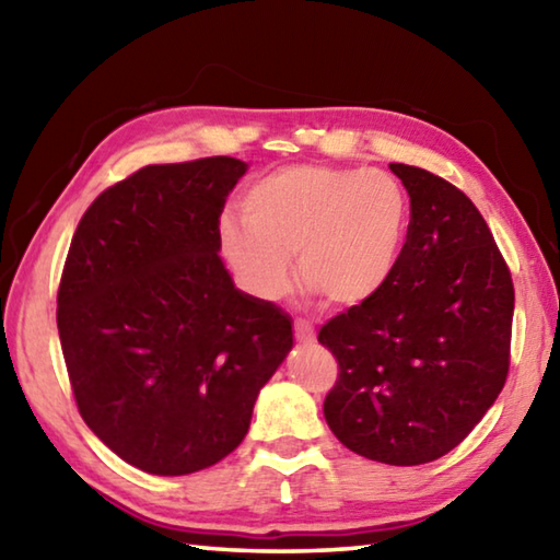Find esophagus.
<instances>
[{
  "label": "esophagus",
  "mask_w": 560,
  "mask_h": 560,
  "mask_svg": "<svg viewBox=\"0 0 560 560\" xmlns=\"http://www.w3.org/2000/svg\"><path fill=\"white\" fill-rule=\"evenodd\" d=\"M293 336H296V340H299V343H303V346L314 343V340H316L314 328H311V324H308L306 318L293 320Z\"/></svg>",
  "instance_id": "1"
}]
</instances>
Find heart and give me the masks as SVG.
<instances>
[{
    "label": "heart",
    "mask_w": 560,
    "mask_h": 560,
    "mask_svg": "<svg viewBox=\"0 0 560 560\" xmlns=\"http://www.w3.org/2000/svg\"><path fill=\"white\" fill-rule=\"evenodd\" d=\"M242 214L220 222V246L236 279L264 301L299 279L334 306H360L385 289L407 230L402 185L385 170L289 165L254 183Z\"/></svg>",
    "instance_id": "heart-1"
}]
</instances>
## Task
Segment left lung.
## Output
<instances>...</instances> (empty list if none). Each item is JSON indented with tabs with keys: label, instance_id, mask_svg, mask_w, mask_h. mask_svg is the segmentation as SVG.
Masks as SVG:
<instances>
[{
	"label": "left lung",
	"instance_id": "8db88e82",
	"mask_svg": "<svg viewBox=\"0 0 560 560\" xmlns=\"http://www.w3.org/2000/svg\"><path fill=\"white\" fill-rule=\"evenodd\" d=\"M390 170L410 195L407 240L385 289L318 330L338 360L324 415L350 452L415 467L457 447L504 387L514 281L462 189Z\"/></svg>",
	"mask_w": 560,
	"mask_h": 560
}]
</instances>
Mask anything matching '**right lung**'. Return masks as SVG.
<instances>
[{
    "instance_id": "right-lung-1",
    "label": "right lung",
    "mask_w": 560,
    "mask_h": 560,
    "mask_svg": "<svg viewBox=\"0 0 560 560\" xmlns=\"http://www.w3.org/2000/svg\"><path fill=\"white\" fill-rule=\"evenodd\" d=\"M236 158L148 165L83 212L56 326L73 400L132 467L179 477L240 447L293 346L291 318L234 289L220 259Z\"/></svg>"
}]
</instances>
